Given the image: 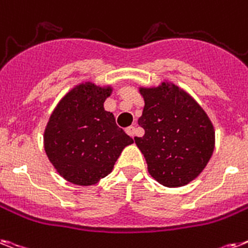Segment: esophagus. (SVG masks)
I'll return each mask as SVG.
<instances>
[{
	"label": "esophagus",
	"instance_id": "obj_1",
	"mask_svg": "<svg viewBox=\"0 0 248 248\" xmlns=\"http://www.w3.org/2000/svg\"><path fill=\"white\" fill-rule=\"evenodd\" d=\"M126 132H127V135H130L131 138H134V135H135V126H130V127L126 128Z\"/></svg>",
	"mask_w": 248,
	"mask_h": 248
}]
</instances>
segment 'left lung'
Here are the masks:
<instances>
[{
  "label": "left lung",
  "mask_w": 248,
  "mask_h": 248,
  "mask_svg": "<svg viewBox=\"0 0 248 248\" xmlns=\"http://www.w3.org/2000/svg\"><path fill=\"white\" fill-rule=\"evenodd\" d=\"M145 106L139 124L145 130L135 142L154 180L167 187L194 181L210 160L215 131L196 100L173 82L139 88Z\"/></svg>",
  "instance_id": "1"
}]
</instances>
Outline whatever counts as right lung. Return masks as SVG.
Returning a JSON list of instances; mask_svg holds the SVG:
<instances>
[{
	"mask_svg": "<svg viewBox=\"0 0 248 248\" xmlns=\"http://www.w3.org/2000/svg\"><path fill=\"white\" fill-rule=\"evenodd\" d=\"M112 86L85 81L74 86L52 112L43 135L44 150L60 176L92 186L108 176L134 140L104 109Z\"/></svg>",
	"mask_w": 248,
	"mask_h": 248,
	"instance_id": "right-lung-1",
	"label": "right lung"
}]
</instances>
